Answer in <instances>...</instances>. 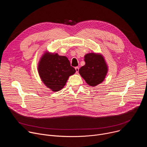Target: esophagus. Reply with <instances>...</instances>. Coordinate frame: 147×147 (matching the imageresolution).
Returning a JSON list of instances; mask_svg holds the SVG:
<instances>
[{
  "mask_svg": "<svg viewBox=\"0 0 147 147\" xmlns=\"http://www.w3.org/2000/svg\"><path fill=\"white\" fill-rule=\"evenodd\" d=\"M75 70H76V73H78V71H79V67H75Z\"/></svg>",
  "mask_w": 147,
  "mask_h": 147,
  "instance_id": "1",
  "label": "esophagus"
}]
</instances>
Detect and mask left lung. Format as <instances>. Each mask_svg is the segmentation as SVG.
Instances as JSON below:
<instances>
[{"mask_svg": "<svg viewBox=\"0 0 147 147\" xmlns=\"http://www.w3.org/2000/svg\"><path fill=\"white\" fill-rule=\"evenodd\" d=\"M86 65L79 69V73L90 86H96L105 78L108 67L101 55L88 53L84 56Z\"/></svg>", "mask_w": 147, "mask_h": 147, "instance_id": "left-lung-1", "label": "left lung"}]
</instances>
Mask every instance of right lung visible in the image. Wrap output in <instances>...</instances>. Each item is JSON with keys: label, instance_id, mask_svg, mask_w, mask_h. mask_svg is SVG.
<instances>
[{"label": "right lung", "instance_id": "right-lung-1", "mask_svg": "<svg viewBox=\"0 0 147 147\" xmlns=\"http://www.w3.org/2000/svg\"><path fill=\"white\" fill-rule=\"evenodd\" d=\"M38 70L42 81L54 92L63 88L69 76L76 73L67 57L48 52L42 56Z\"/></svg>", "mask_w": 147, "mask_h": 147}]
</instances>
